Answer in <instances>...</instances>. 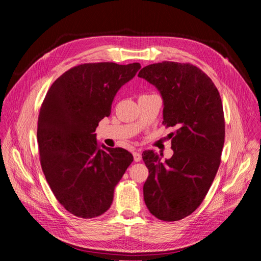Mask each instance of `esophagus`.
I'll list each match as a JSON object with an SVG mask.
<instances>
[{"label":"esophagus","mask_w":261,"mask_h":261,"mask_svg":"<svg viewBox=\"0 0 261 261\" xmlns=\"http://www.w3.org/2000/svg\"><path fill=\"white\" fill-rule=\"evenodd\" d=\"M134 159H135V162H140L141 160V153L139 152V151H135L134 152Z\"/></svg>","instance_id":"34e87169"}]
</instances>
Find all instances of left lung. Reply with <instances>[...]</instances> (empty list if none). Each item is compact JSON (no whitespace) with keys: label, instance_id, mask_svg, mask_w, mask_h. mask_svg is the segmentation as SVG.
<instances>
[{"label":"left lung","instance_id":"1","mask_svg":"<svg viewBox=\"0 0 261 261\" xmlns=\"http://www.w3.org/2000/svg\"><path fill=\"white\" fill-rule=\"evenodd\" d=\"M138 76L158 88L163 124L175 129L169 134L170 159L162 162L153 150L142 152L149 169L145 203L157 219L173 222L201 205L218 173L225 137L222 101L212 80L192 64H151Z\"/></svg>","mask_w":261,"mask_h":261}]
</instances>
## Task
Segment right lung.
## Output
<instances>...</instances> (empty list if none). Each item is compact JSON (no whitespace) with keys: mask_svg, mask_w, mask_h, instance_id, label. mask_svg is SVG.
<instances>
[{"mask_svg":"<svg viewBox=\"0 0 261 261\" xmlns=\"http://www.w3.org/2000/svg\"><path fill=\"white\" fill-rule=\"evenodd\" d=\"M139 63L75 66L53 83L38 116L40 164L55 197L83 219L102 215L134 162L122 148L101 146L94 134L110 116L116 92L134 79Z\"/></svg>","mask_w":261,"mask_h":261,"instance_id":"obj_1","label":"right lung"}]
</instances>
